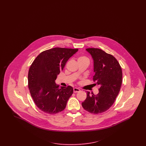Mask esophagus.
Here are the masks:
<instances>
[{"label": "esophagus", "instance_id": "34e87169", "mask_svg": "<svg viewBox=\"0 0 146 146\" xmlns=\"http://www.w3.org/2000/svg\"><path fill=\"white\" fill-rule=\"evenodd\" d=\"M73 91H74V93H78V92H79L80 91V89L78 88H74Z\"/></svg>", "mask_w": 146, "mask_h": 146}]
</instances>
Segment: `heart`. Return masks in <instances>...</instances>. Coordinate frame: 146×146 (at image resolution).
Masks as SVG:
<instances>
[{"instance_id":"heart-1","label":"heart","mask_w":146,"mask_h":146,"mask_svg":"<svg viewBox=\"0 0 146 146\" xmlns=\"http://www.w3.org/2000/svg\"><path fill=\"white\" fill-rule=\"evenodd\" d=\"M83 60H88V58L86 57L85 56H80L78 59V61Z\"/></svg>"}]
</instances>
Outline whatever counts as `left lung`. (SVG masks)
I'll use <instances>...</instances> for the list:
<instances>
[{"instance_id": "1", "label": "left lung", "mask_w": 146, "mask_h": 146, "mask_svg": "<svg viewBox=\"0 0 146 146\" xmlns=\"http://www.w3.org/2000/svg\"><path fill=\"white\" fill-rule=\"evenodd\" d=\"M90 54L94 62V81L101 87L95 95L87 92V98L82 103L85 110L98 114L108 110L114 103L122 84V70L119 63L112 55L101 49H86Z\"/></svg>"}]
</instances>
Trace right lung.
Masks as SVG:
<instances>
[{"label":"right lung","mask_w":146,"mask_h":146,"mask_svg":"<svg viewBox=\"0 0 146 146\" xmlns=\"http://www.w3.org/2000/svg\"><path fill=\"white\" fill-rule=\"evenodd\" d=\"M78 49L54 48L41 52L33 62L28 72V88L36 106L45 113L56 114L64 110L73 93L68 86L55 83L57 75Z\"/></svg>","instance_id":"obj_1"}]
</instances>
